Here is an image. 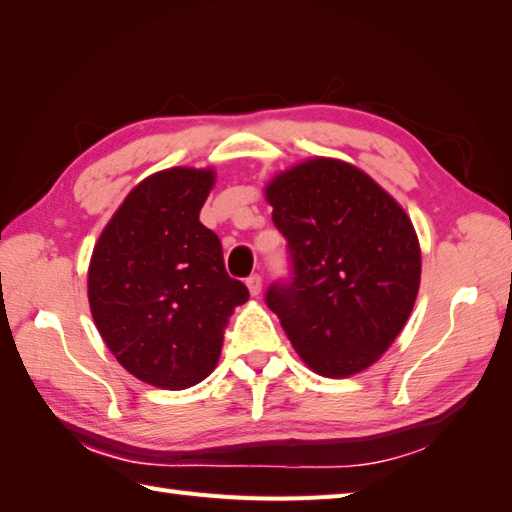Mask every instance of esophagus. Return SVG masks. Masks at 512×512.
<instances>
[{"mask_svg": "<svg viewBox=\"0 0 512 512\" xmlns=\"http://www.w3.org/2000/svg\"><path fill=\"white\" fill-rule=\"evenodd\" d=\"M245 282H247V289H249V293H252V295H258L260 291H263V278H260L258 274L249 276Z\"/></svg>", "mask_w": 512, "mask_h": 512, "instance_id": "1", "label": "esophagus"}]
</instances>
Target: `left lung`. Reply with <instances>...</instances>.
Wrapping results in <instances>:
<instances>
[{"label":"left lung","mask_w":512,"mask_h":512,"mask_svg":"<svg viewBox=\"0 0 512 512\" xmlns=\"http://www.w3.org/2000/svg\"><path fill=\"white\" fill-rule=\"evenodd\" d=\"M289 243L293 280L267 291L300 359L344 379L379 361L410 317L420 245L405 210L377 181L333 157H311L265 186Z\"/></svg>","instance_id":"8db88e82"}]
</instances>
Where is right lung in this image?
<instances>
[{"label": "right lung", "mask_w": 512, "mask_h": 512, "mask_svg": "<svg viewBox=\"0 0 512 512\" xmlns=\"http://www.w3.org/2000/svg\"><path fill=\"white\" fill-rule=\"evenodd\" d=\"M212 168L175 166L135 186L102 230L87 271L100 337L120 366L162 390L217 368L227 320L249 291L227 276L219 236L199 221Z\"/></svg>", "instance_id": "add662e5"}]
</instances>
